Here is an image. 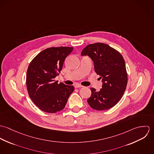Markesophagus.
I'll use <instances>...</instances> for the list:
<instances>
[{
    "mask_svg": "<svg viewBox=\"0 0 154 154\" xmlns=\"http://www.w3.org/2000/svg\"><path fill=\"white\" fill-rule=\"evenodd\" d=\"M82 87H84L82 85H80V84H76L75 85V88H82Z\"/></svg>",
    "mask_w": 154,
    "mask_h": 154,
    "instance_id": "esophagus-1",
    "label": "esophagus"
}]
</instances>
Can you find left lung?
Returning <instances> with one entry per match:
<instances>
[{"mask_svg": "<svg viewBox=\"0 0 154 154\" xmlns=\"http://www.w3.org/2000/svg\"><path fill=\"white\" fill-rule=\"evenodd\" d=\"M94 61L95 72L102 78L100 91L91 88L87 100L89 106L96 110H108L116 105L123 97L128 84V73L122 55L107 44L96 43L88 45L81 52Z\"/></svg>", "mask_w": 154, "mask_h": 154, "instance_id": "obj_1", "label": "left lung"}]
</instances>
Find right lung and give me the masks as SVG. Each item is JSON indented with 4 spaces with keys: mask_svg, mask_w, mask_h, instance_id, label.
I'll return each instance as SVG.
<instances>
[{
    "mask_svg": "<svg viewBox=\"0 0 154 154\" xmlns=\"http://www.w3.org/2000/svg\"><path fill=\"white\" fill-rule=\"evenodd\" d=\"M73 49L69 47L47 48L38 53L28 66L26 76L28 95L44 112L55 113L63 110L74 91L73 86L58 84L54 79Z\"/></svg>",
    "mask_w": 154,
    "mask_h": 154,
    "instance_id": "add662e5",
    "label": "right lung"
}]
</instances>
